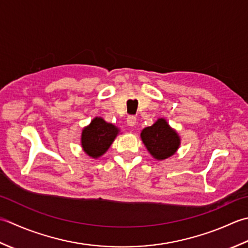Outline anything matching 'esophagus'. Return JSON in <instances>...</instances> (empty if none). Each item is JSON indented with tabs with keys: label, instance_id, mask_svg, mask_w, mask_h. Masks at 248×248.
Wrapping results in <instances>:
<instances>
[{
	"label": "esophagus",
	"instance_id": "obj_1",
	"mask_svg": "<svg viewBox=\"0 0 248 248\" xmlns=\"http://www.w3.org/2000/svg\"><path fill=\"white\" fill-rule=\"evenodd\" d=\"M136 121H137L136 117H134V115H129L127 120H126V122H127V125L130 126V127H134V126L136 125Z\"/></svg>",
	"mask_w": 248,
	"mask_h": 248
}]
</instances>
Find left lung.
<instances>
[{
  "label": "left lung",
  "mask_w": 248,
  "mask_h": 248,
  "mask_svg": "<svg viewBox=\"0 0 248 248\" xmlns=\"http://www.w3.org/2000/svg\"><path fill=\"white\" fill-rule=\"evenodd\" d=\"M141 140L155 159L163 160L172 156L179 149L181 139L165 119H158L140 134Z\"/></svg>",
  "instance_id": "8db88e82"
}]
</instances>
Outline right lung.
Returning <instances> with one entry per match:
<instances>
[{"instance_id": "add662e5", "label": "right lung", "mask_w": 248, "mask_h": 248, "mask_svg": "<svg viewBox=\"0 0 248 248\" xmlns=\"http://www.w3.org/2000/svg\"><path fill=\"white\" fill-rule=\"evenodd\" d=\"M120 129L107 123L102 118H95L84 127L81 135V145L85 153L93 158H98L107 152Z\"/></svg>"}]
</instances>
